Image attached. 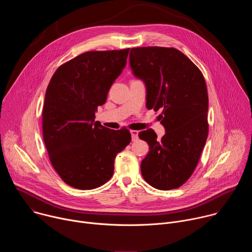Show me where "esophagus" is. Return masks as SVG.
Instances as JSON below:
<instances>
[{
  "label": "esophagus",
  "instance_id": "1",
  "mask_svg": "<svg viewBox=\"0 0 252 252\" xmlns=\"http://www.w3.org/2000/svg\"><path fill=\"white\" fill-rule=\"evenodd\" d=\"M130 133H131V138H132L133 141L138 138V130L132 129V130H130Z\"/></svg>",
  "mask_w": 252,
  "mask_h": 252
}]
</instances>
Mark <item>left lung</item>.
<instances>
[{"label":"left lung","instance_id":"left-lung-1","mask_svg":"<svg viewBox=\"0 0 252 252\" xmlns=\"http://www.w3.org/2000/svg\"><path fill=\"white\" fill-rule=\"evenodd\" d=\"M129 63L147 87V107L161 111L165 134L152 129L138 133L150 152L140 164L152 187L169 190L182 187L193 173L208 134V94L200 69L174 48H132Z\"/></svg>","mask_w":252,"mask_h":252}]
</instances>
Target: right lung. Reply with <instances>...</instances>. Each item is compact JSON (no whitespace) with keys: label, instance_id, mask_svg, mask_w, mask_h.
<instances>
[{"label":"right lung","instance_id":"add662e5","mask_svg":"<svg viewBox=\"0 0 252 252\" xmlns=\"http://www.w3.org/2000/svg\"><path fill=\"white\" fill-rule=\"evenodd\" d=\"M129 49L84 53L58 67L46 91L43 137L50 161L63 181L94 189L114 174L115 158L131 140L128 129L94 123Z\"/></svg>","mask_w":252,"mask_h":252}]
</instances>
